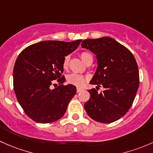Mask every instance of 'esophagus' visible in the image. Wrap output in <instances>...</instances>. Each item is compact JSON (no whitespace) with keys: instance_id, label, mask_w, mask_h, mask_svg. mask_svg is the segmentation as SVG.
I'll return each instance as SVG.
<instances>
[{"instance_id":"34e87169","label":"esophagus","mask_w":153,"mask_h":153,"mask_svg":"<svg viewBox=\"0 0 153 153\" xmlns=\"http://www.w3.org/2000/svg\"><path fill=\"white\" fill-rule=\"evenodd\" d=\"M82 91V88H76V92H77V93L81 92Z\"/></svg>"}]
</instances>
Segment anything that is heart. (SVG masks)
Listing matches in <instances>:
<instances>
[{
    "label": "heart",
    "instance_id": "heart-1",
    "mask_svg": "<svg viewBox=\"0 0 153 153\" xmlns=\"http://www.w3.org/2000/svg\"><path fill=\"white\" fill-rule=\"evenodd\" d=\"M81 58L83 60V62L85 63H86V62L88 61V58L91 57V56L89 53L88 52H82L81 53ZM69 59H70V57L69 56H66L65 58H64L63 60V64H62V66H63L64 69H67L68 68L69 65ZM67 81L68 82L70 83V84L74 85L77 86V87H81L85 83L86 79L85 78L84 76H82V75L78 74H71L68 75L67 76Z\"/></svg>",
    "mask_w": 153,
    "mask_h": 153
}]
</instances>
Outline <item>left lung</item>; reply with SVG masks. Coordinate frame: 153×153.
I'll return each instance as SVG.
<instances>
[{"label": "left lung", "instance_id": "left-lung-1", "mask_svg": "<svg viewBox=\"0 0 153 153\" xmlns=\"http://www.w3.org/2000/svg\"><path fill=\"white\" fill-rule=\"evenodd\" d=\"M82 48L96 55L97 68L90 84L102 86L99 93L88 90L89 100L85 103L88 115L101 123H111L127 113L139 86V73L133 53L114 39L108 37L88 39Z\"/></svg>", "mask_w": 153, "mask_h": 153}]
</instances>
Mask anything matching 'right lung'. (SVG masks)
Instances as JSON below:
<instances>
[{
  "instance_id": "add662e5",
  "label": "right lung",
  "mask_w": 153,
  "mask_h": 153,
  "mask_svg": "<svg viewBox=\"0 0 153 153\" xmlns=\"http://www.w3.org/2000/svg\"><path fill=\"white\" fill-rule=\"evenodd\" d=\"M82 40L73 42L45 40L25 48L15 61L13 85L26 114L37 123H51L65 114L76 93L71 84L63 85L64 58L76 49ZM60 85L51 89L54 80ZM55 85V84H53Z\"/></svg>"
}]
</instances>
